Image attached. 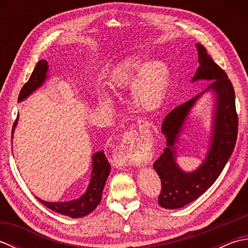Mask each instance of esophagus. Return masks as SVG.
I'll return each instance as SVG.
<instances>
[{"instance_id": "esophagus-1", "label": "esophagus", "mask_w": 248, "mask_h": 248, "mask_svg": "<svg viewBox=\"0 0 248 248\" xmlns=\"http://www.w3.org/2000/svg\"><path fill=\"white\" fill-rule=\"evenodd\" d=\"M140 128L141 130H146L147 128V124L146 121L140 120ZM134 140V135L132 132H127L123 135V139L120 140V144L117 147V155L119 156L120 161H123L124 163H127V164H134V165H140V163H143V160L141 157L136 155L132 148H131V141H133Z\"/></svg>"}]
</instances>
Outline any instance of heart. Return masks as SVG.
I'll use <instances>...</instances> for the list:
<instances>
[{
    "instance_id": "heart-1",
    "label": "heart",
    "mask_w": 248,
    "mask_h": 248,
    "mask_svg": "<svg viewBox=\"0 0 248 248\" xmlns=\"http://www.w3.org/2000/svg\"><path fill=\"white\" fill-rule=\"evenodd\" d=\"M108 80L117 88L132 86L133 102L140 108L150 109L156 107L165 94L170 81V70L161 61L146 65L140 61H127L109 72ZM100 99L108 102V93L101 92Z\"/></svg>"
}]
</instances>
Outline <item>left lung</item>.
I'll return each instance as SVG.
<instances>
[{
  "mask_svg": "<svg viewBox=\"0 0 248 248\" xmlns=\"http://www.w3.org/2000/svg\"><path fill=\"white\" fill-rule=\"evenodd\" d=\"M196 46L199 67L193 81L213 80L205 91L212 89L217 99L212 143L203 164L196 171L183 172L175 162L173 144L177 141L189 109L202 93L167 114L161 128L166 138L167 147L154 163V168L160 176L162 186L157 203L165 209L182 208L207 191L223 171L234 149L238 136L239 118L235 109L232 83L211 55L208 54L207 49L200 44Z\"/></svg>",
  "mask_w": 248,
  "mask_h": 248,
  "instance_id": "1",
  "label": "left lung"
}]
</instances>
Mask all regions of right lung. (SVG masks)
<instances>
[{"label": "right lung", "instance_id": "add662e5", "mask_svg": "<svg viewBox=\"0 0 248 248\" xmlns=\"http://www.w3.org/2000/svg\"><path fill=\"white\" fill-rule=\"evenodd\" d=\"M46 71H48V62L43 60L37 62L29 81L21 88L18 101L25 99L35 89L41 86V84L45 82V78H46ZM17 120L18 116L14 123L13 131L16 124H17ZM109 171L110 165L107 160V156H105L103 151H99L93 156V177L91 179V183H89L86 193L81 198L68 202H46L39 198L38 200L44 205H46V208L51 209L52 211L67 215V217H70L72 218L86 217L89 213H92L98 207L100 202H101L102 191L109 175Z\"/></svg>", "mask_w": 248, "mask_h": 248}]
</instances>
